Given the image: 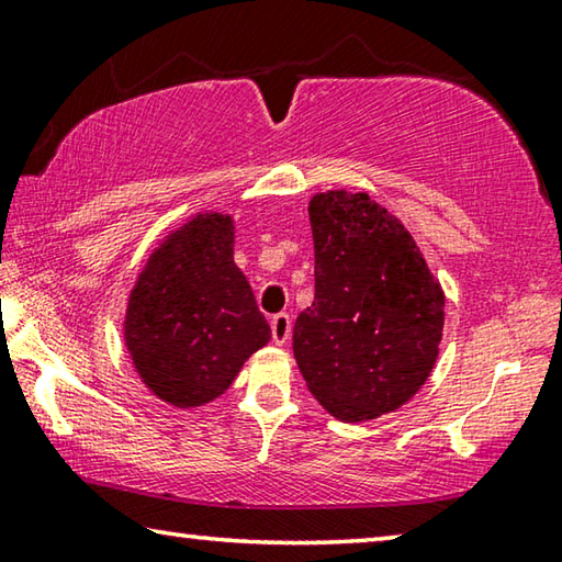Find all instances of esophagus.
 <instances>
[{
	"label": "esophagus",
	"instance_id": "obj_1",
	"mask_svg": "<svg viewBox=\"0 0 562 562\" xmlns=\"http://www.w3.org/2000/svg\"><path fill=\"white\" fill-rule=\"evenodd\" d=\"M270 327H272V341L274 345H284V341L290 339V331H292V319L288 312H280V315H274L270 319Z\"/></svg>",
	"mask_w": 562,
	"mask_h": 562
}]
</instances>
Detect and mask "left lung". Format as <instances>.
<instances>
[{"mask_svg":"<svg viewBox=\"0 0 562 562\" xmlns=\"http://www.w3.org/2000/svg\"><path fill=\"white\" fill-rule=\"evenodd\" d=\"M315 302L292 351L310 394L347 424L396 412L431 376L443 288L402 221L367 193L312 195Z\"/></svg>","mask_w":562,"mask_h":562,"instance_id":"1","label":"left lung"}]
</instances>
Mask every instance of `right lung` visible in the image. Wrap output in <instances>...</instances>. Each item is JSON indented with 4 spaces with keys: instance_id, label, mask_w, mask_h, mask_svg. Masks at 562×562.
I'll list each match as a JSON object with an SVG mask.
<instances>
[{
    "instance_id": "1",
    "label": "right lung",
    "mask_w": 562,
    "mask_h": 562,
    "mask_svg": "<svg viewBox=\"0 0 562 562\" xmlns=\"http://www.w3.org/2000/svg\"><path fill=\"white\" fill-rule=\"evenodd\" d=\"M233 255V215L205 211L170 231L138 272L123 341L140 382L160 402L211 404L272 337Z\"/></svg>"
}]
</instances>
